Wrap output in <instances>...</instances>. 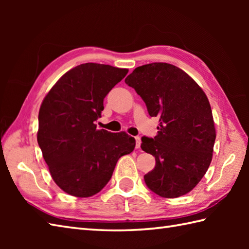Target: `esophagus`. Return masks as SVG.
I'll return each mask as SVG.
<instances>
[{
  "mask_svg": "<svg viewBox=\"0 0 249 249\" xmlns=\"http://www.w3.org/2000/svg\"><path fill=\"white\" fill-rule=\"evenodd\" d=\"M135 139H136V149L139 150L141 145V138L140 137H135Z\"/></svg>",
  "mask_w": 249,
  "mask_h": 249,
  "instance_id": "esophagus-1",
  "label": "esophagus"
}]
</instances>
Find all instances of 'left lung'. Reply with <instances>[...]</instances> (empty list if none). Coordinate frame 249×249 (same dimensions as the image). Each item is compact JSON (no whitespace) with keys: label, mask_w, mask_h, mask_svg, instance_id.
Instances as JSON below:
<instances>
[{"label":"left lung","mask_w":249,"mask_h":249,"mask_svg":"<svg viewBox=\"0 0 249 249\" xmlns=\"http://www.w3.org/2000/svg\"><path fill=\"white\" fill-rule=\"evenodd\" d=\"M160 118L154 138L142 137L141 149L155 157L144 176L153 193L178 198L196 187L212 161L216 131L212 110L197 82L168 63L142 65L125 79Z\"/></svg>","instance_id":"left-lung-1"}]
</instances>
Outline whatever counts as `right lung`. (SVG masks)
I'll return each mask as SVG.
<instances>
[{"label":"right lung","mask_w":249,"mask_h":249,"mask_svg":"<svg viewBox=\"0 0 249 249\" xmlns=\"http://www.w3.org/2000/svg\"><path fill=\"white\" fill-rule=\"evenodd\" d=\"M128 70L86 63L64 73L41 103L37 142L55 184L68 195L87 198L102 190L119 158L134 151L125 131L97 129L104 98Z\"/></svg>","instance_id":"add662e5"}]
</instances>
